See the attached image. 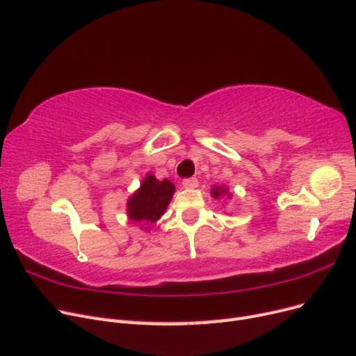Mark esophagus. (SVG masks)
Instances as JSON below:
<instances>
[{"label":"esophagus","mask_w":356,"mask_h":356,"mask_svg":"<svg viewBox=\"0 0 356 356\" xmlns=\"http://www.w3.org/2000/svg\"><path fill=\"white\" fill-rule=\"evenodd\" d=\"M182 186H184L186 188H196L199 186V181L197 178L191 177V178H186L184 181H182Z\"/></svg>","instance_id":"obj_1"}]
</instances>
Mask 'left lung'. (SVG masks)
I'll list each match as a JSON object with an SVG mask.
<instances>
[{
  "label": "left lung",
  "mask_w": 356,
  "mask_h": 356,
  "mask_svg": "<svg viewBox=\"0 0 356 356\" xmlns=\"http://www.w3.org/2000/svg\"><path fill=\"white\" fill-rule=\"evenodd\" d=\"M222 193H224V190H221V188H217V187L212 188V195H213L215 197H217V199L222 195Z\"/></svg>",
  "instance_id": "obj_1"
}]
</instances>
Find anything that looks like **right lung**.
I'll list each match as a JSON object with an SVG mask.
<instances>
[{
  "label": "right lung",
  "instance_id": "right-lung-1",
  "mask_svg": "<svg viewBox=\"0 0 356 356\" xmlns=\"http://www.w3.org/2000/svg\"><path fill=\"white\" fill-rule=\"evenodd\" d=\"M174 191L175 186L170 181H157L153 175H148L141 188L129 199V217L134 221H141L145 225L156 222L166 211Z\"/></svg>",
  "mask_w": 356,
  "mask_h": 356
}]
</instances>
